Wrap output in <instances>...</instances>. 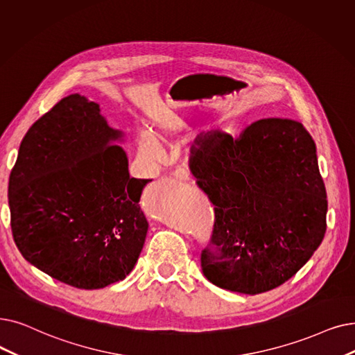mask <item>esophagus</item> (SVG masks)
Masks as SVG:
<instances>
[{"instance_id":"esophagus-1","label":"esophagus","mask_w":355,"mask_h":355,"mask_svg":"<svg viewBox=\"0 0 355 355\" xmlns=\"http://www.w3.org/2000/svg\"><path fill=\"white\" fill-rule=\"evenodd\" d=\"M173 177H174L175 180H178V181H190V180H191V178H190V174L186 171V169H182V168L175 169V171L173 173Z\"/></svg>"}]
</instances>
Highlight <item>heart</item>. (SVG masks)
Here are the masks:
<instances>
[{"label": "heart", "mask_w": 355, "mask_h": 355, "mask_svg": "<svg viewBox=\"0 0 355 355\" xmlns=\"http://www.w3.org/2000/svg\"><path fill=\"white\" fill-rule=\"evenodd\" d=\"M190 126L186 117L174 114L159 119L152 125V133L142 130L137 136V153L145 161H158L161 157V148L158 142L175 139V137L181 136V133L187 132Z\"/></svg>", "instance_id": "obj_1"}]
</instances>
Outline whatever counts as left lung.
Returning a JSON list of instances; mask_svg holds the SVG:
<instances>
[{
    "label": "left lung",
    "mask_w": 355,
    "mask_h": 355,
    "mask_svg": "<svg viewBox=\"0 0 355 355\" xmlns=\"http://www.w3.org/2000/svg\"><path fill=\"white\" fill-rule=\"evenodd\" d=\"M190 169L216 206L211 241L223 257L202 252L203 274L214 286L243 295L279 287L325 236L327 190L300 121L261 119L238 139L219 132Z\"/></svg>",
    "instance_id": "1"
}]
</instances>
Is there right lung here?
I'll return each mask as SVG.
<instances>
[{
  "label": "right lung",
  "mask_w": 355,
  "mask_h": 355,
  "mask_svg": "<svg viewBox=\"0 0 355 355\" xmlns=\"http://www.w3.org/2000/svg\"><path fill=\"white\" fill-rule=\"evenodd\" d=\"M125 133L100 105L71 94L23 137L8 181L15 245L30 264L76 288L126 279L144 248L139 200L150 180L129 175Z\"/></svg>",
  "instance_id": "right-lung-1"
}]
</instances>
